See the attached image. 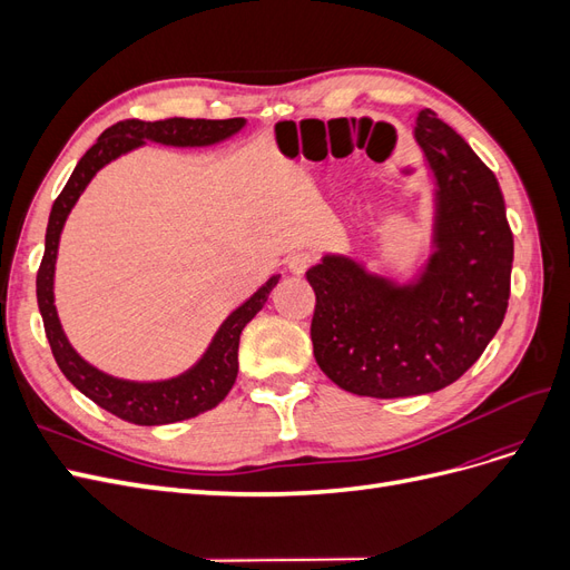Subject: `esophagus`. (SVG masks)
<instances>
[{"instance_id":"1","label":"esophagus","mask_w":570,"mask_h":570,"mask_svg":"<svg viewBox=\"0 0 570 570\" xmlns=\"http://www.w3.org/2000/svg\"><path fill=\"white\" fill-rule=\"evenodd\" d=\"M316 262V256H314V252H306V249H299V252H295V254H289L287 256V268L292 271V273H304L308 266H312Z\"/></svg>"}]
</instances>
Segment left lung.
I'll list each match as a JSON object with an SVG mask.
<instances>
[{
  "label": "left lung",
  "instance_id": "left-lung-1",
  "mask_svg": "<svg viewBox=\"0 0 570 570\" xmlns=\"http://www.w3.org/2000/svg\"><path fill=\"white\" fill-rule=\"evenodd\" d=\"M416 140L438 180L435 252L421 278L400 287L347 256L306 271L316 364L337 387L375 400L459 381L509 306L513 235L494 174L433 109L419 114Z\"/></svg>",
  "mask_w": 570,
  "mask_h": 570
}]
</instances>
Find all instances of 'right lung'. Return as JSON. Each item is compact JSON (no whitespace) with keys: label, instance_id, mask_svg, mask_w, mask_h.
<instances>
[{"label":"right lung","instance_id":"obj_1","mask_svg":"<svg viewBox=\"0 0 570 570\" xmlns=\"http://www.w3.org/2000/svg\"><path fill=\"white\" fill-rule=\"evenodd\" d=\"M245 126V118L226 120H206V118H164V120H118L111 128L99 135V140L85 151L76 170L68 178L61 195L51 206L47 235H45V256L38 271V306L45 323V333L49 340L51 354H55L61 373L71 381L85 396L101 406L114 416L135 425H166L195 419L199 413L218 406L226 400L237 377V347L239 335L245 325L262 312L268 302L271 289L278 285L281 275H273L264 287L237 306L235 312L223 321L209 350L187 373L159 383H132L120 377L107 375L82 361L76 350L68 344L55 306V264L61 228L66 216L71 214L73 204L82 195V189L95 178L101 166H107L120 154L154 140L174 147H206L226 140Z\"/></svg>","mask_w":570,"mask_h":570}]
</instances>
